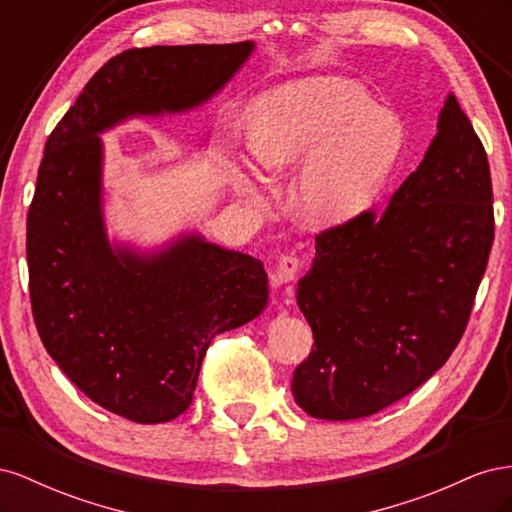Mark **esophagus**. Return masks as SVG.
Returning a JSON list of instances; mask_svg holds the SVG:
<instances>
[{
	"label": "esophagus",
	"instance_id": "esophagus-1",
	"mask_svg": "<svg viewBox=\"0 0 512 512\" xmlns=\"http://www.w3.org/2000/svg\"><path fill=\"white\" fill-rule=\"evenodd\" d=\"M301 269V260L294 256V254H284L277 260V267H275V275H273V284L275 286H282V284H290L294 277H297Z\"/></svg>",
	"mask_w": 512,
	"mask_h": 512
}]
</instances>
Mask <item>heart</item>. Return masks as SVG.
<instances>
[{
	"mask_svg": "<svg viewBox=\"0 0 512 512\" xmlns=\"http://www.w3.org/2000/svg\"><path fill=\"white\" fill-rule=\"evenodd\" d=\"M247 141L271 173L303 164L294 207L314 226L354 220L376 203L404 156V123L346 79H307L277 87L247 108ZM243 194L265 203L262 183L232 166Z\"/></svg>",
	"mask_w": 512,
	"mask_h": 512,
	"instance_id": "obj_1",
	"label": "heart"
}]
</instances>
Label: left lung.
<instances>
[{
    "label": "left lung",
    "mask_w": 512,
    "mask_h": 512,
    "mask_svg": "<svg viewBox=\"0 0 512 512\" xmlns=\"http://www.w3.org/2000/svg\"><path fill=\"white\" fill-rule=\"evenodd\" d=\"M487 153L448 94L438 134L389 205L316 237L297 303L314 348L292 395L309 416L352 421L418 389L466 331L493 243Z\"/></svg>",
    "instance_id": "obj_1"
}]
</instances>
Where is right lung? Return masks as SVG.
Listing matches in <instances>:
<instances>
[{
  "label": "right lung",
  "instance_id": "1",
  "mask_svg": "<svg viewBox=\"0 0 512 512\" xmlns=\"http://www.w3.org/2000/svg\"><path fill=\"white\" fill-rule=\"evenodd\" d=\"M252 51L254 42L123 51L91 76L44 147L27 215L36 329L91 401L134 423H166L190 408L211 339L265 309L269 280L254 256L196 232L153 254L111 245L100 134L205 104Z\"/></svg>",
  "mask_w": 512,
  "mask_h": 512
}]
</instances>
